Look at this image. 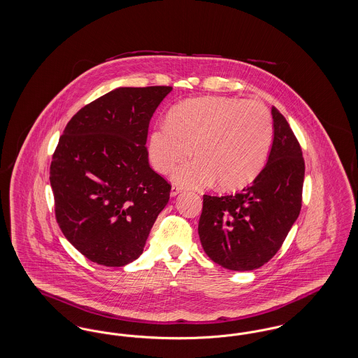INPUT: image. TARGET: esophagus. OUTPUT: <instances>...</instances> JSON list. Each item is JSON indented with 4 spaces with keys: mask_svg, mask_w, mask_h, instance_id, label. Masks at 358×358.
Masks as SVG:
<instances>
[{
    "mask_svg": "<svg viewBox=\"0 0 358 358\" xmlns=\"http://www.w3.org/2000/svg\"><path fill=\"white\" fill-rule=\"evenodd\" d=\"M180 192H181V187H176V185H173V187H171V197H174V196H177V194H178V193H180Z\"/></svg>",
    "mask_w": 358,
    "mask_h": 358,
    "instance_id": "34e87169",
    "label": "esophagus"
}]
</instances>
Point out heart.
<instances>
[{
    "mask_svg": "<svg viewBox=\"0 0 358 358\" xmlns=\"http://www.w3.org/2000/svg\"><path fill=\"white\" fill-rule=\"evenodd\" d=\"M273 141V115L264 103L203 96L177 104L168 123L154 127L149 157L155 171L168 174L192 148L196 159L176 171L177 184L206 187L217 180L224 189H238L264 168Z\"/></svg>",
    "mask_w": 358,
    "mask_h": 358,
    "instance_id": "obj_1",
    "label": "heart"
}]
</instances>
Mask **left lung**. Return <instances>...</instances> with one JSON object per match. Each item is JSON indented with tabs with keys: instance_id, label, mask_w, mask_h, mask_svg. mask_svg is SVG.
<instances>
[{
	"instance_id": "1",
	"label": "left lung",
	"mask_w": 358,
	"mask_h": 358,
	"mask_svg": "<svg viewBox=\"0 0 358 358\" xmlns=\"http://www.w3.org/2000/svg\"><path fill=\"white\" fill-rule=\"evenodd\" d=\"M268 159L250 187L231 196L204 194L199 235L205 254L224 268L252 271L282 247L302 206L305 161L289 122L271 108Z\"/></svg>"
}]
</instances>
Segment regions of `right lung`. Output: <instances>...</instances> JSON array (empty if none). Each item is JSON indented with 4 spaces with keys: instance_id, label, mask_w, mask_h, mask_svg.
<instances>
[{
    "instance_id": "right-lung-1",
    "label": "right lung",
    "mask_w": 358,
    "mask_h": 358,
    "mask_svg": "<svg viewBox=\"0 0 358 358\" xmlns=\"http://www.w3.org/2000/svg\"><path fill=\"white\" fill-rule=\"evenodd\" d=\"M171 87H120L79 110L52 157L56 220L87 259L122 267L143 252L171 184L149 165L154 111Z\"/></svg>"
}]
</instances>
